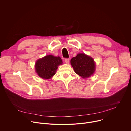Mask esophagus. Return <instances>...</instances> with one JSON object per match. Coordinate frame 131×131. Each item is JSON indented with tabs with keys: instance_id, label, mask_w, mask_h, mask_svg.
<instances>
[{
	"instance_id": "1",
	"label": "esophagus",
	"mask_w": 131,
	"mask_h": 131,
	"mask_svg": "<svg viewBox=\"0 0 131 131\" xmlns=\"http://www.w3.org/2000/svg\"><path fill=\"white\" fill-rule=\"evenodd\" d=\"M65 63L66 64H68L69 62V59H66L65 60Z\"/></svg>"
}]
</instances>
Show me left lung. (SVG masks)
Masks as SVG:
<instances>
[{"instance_id":"8db88e82","label":"left lung","mask_w":131,"mask_h":131,"mask_svg":"<svg viewBox=\"0 0 131 131\" xmlns=\"http://www.w3.org/2000/svg\"><path fill=\"white\" fill-rule=\"evenodd\" d=\"M70 63L74 72L82 78L90 77L95 70L94 60L84 53L78 54L71 59Z\"/></svg>"}]
</instances>
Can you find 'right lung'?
I'll list each match as a JSON object with an SVG mask.
<instances>
[{
    "label": "right lung",
    "instance_id": "1",
    "mask_svg": "<svg viewBox=\"0 0 131 131\" xmlns=\"http://www.w3.org/2000/svg\"><path fill=\"white\" fill-rule=\"evenodd\" d=\"M62 64V60L60 57L48 55L37 61L35 70L40 78L49 79L55 74L58 66Z\"/></svg>",
    "mask_w": 131,
    "mask_h": 131
}]
</instances>
